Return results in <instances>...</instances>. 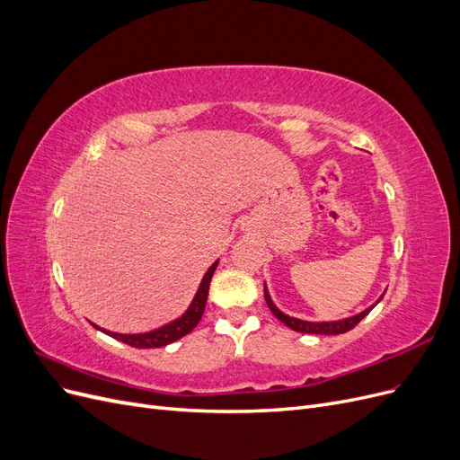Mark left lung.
I'll use <instances>...</instances> for the list:
<instances>
[{"label":"left lung","instance_id":"8db88e82","mask_svg":"<svg viewBox=\"0 0 460 460\" xmlns=\"http://www.w3.org/2000/svg\"><path fill=\"white\" fill-rule=\"evenodd\" d=\"M384 294H385V291H384ZM384 294L380 296L378 301H376L374 305H370L368 309L360 311L358 314H353V316H349V318L330 320V323H311V320H301V318H296V316H289V314H286V313H282L280 309H278L276 305H274V301H272V297H270V294H269L267 284H264V299H267L269 309L272 311V314H274L278 320H280V323H284L288 328L296 330V332H299V333H323V336H336V333H345V332H349L351 328H355V326L360 323V320H363V318L376 307V305H378V303L382 301Z\"/></svg>","mask_w":460,"mask_h":460}]
</instances>
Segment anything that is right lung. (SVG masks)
Listing matches in <instances>:
<instances>
[{
	"label": "right lung",
	"mask_w": 460,
	"mask_h": 460,
	"mask_svg": "<svg viewBox=\"0 0 460 460\" xmlns=\"http://www.w3.org/2000/svg\"><path fill=\"white\" fill-rule=\"evenodd\" d=\"M217 264L218 259L208 267V270L203 274L199 288L196 291V296H193L190 307L180 314L178 318L171 320V323H166L155 330H149V332H142V333H119V332H109L105 328H100L92 324L95 330H100L107 336L115 338L122 343H127L130 347H137V349H151V347H164L169 345L180 338H184L186 333H190L193 328L199 324V320L203 316L205 311V305H207V296H208V284H211V278L217 270Z\"/></svg>",
	"instance_id": "add662e5"
}]
</instances>
